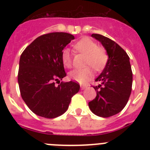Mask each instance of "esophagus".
Segmentation results:
<instances>
[{
    "label": "esophagus",
    "mask_w": 150,
    "mask_h": 150,
    "mask_svg": "<svg viewBox=\"0 0 150 150\" xmlns=\"http://www.w3.org/2000/svg\"><path fill=\"white\" fill-rule=\"evenodd\" d=\"M80 88H81L82 90H83L86 88H87V86L86 85H81V86H80Z\"/></svg>",
    "instance_id": "obj_1"
}]
</instances>
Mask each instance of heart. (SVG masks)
<instances>
[{"mask_svg":"<svg viewBox=\"0 0 150 150\" xmlns=\"http://www.w3.org/2000/svg\"><path fill=\"white\" fill-rule=\"evenodd\" d=\"M77 52L86 55L85 66H90L94 70L100 71L105 67L108 62V54L105 49L99 47L95 41L88 38H83L74 45ZM62 61L64 66L71 67L72 65V56L67 49L62 52ZM93 76V72L90 67L83 69H74L69 73L71 79L79 83H84Z\"/></svg>","mask_w":150,"mask_h":150,"instance_id":"1","label":"heart"}]
</instances>
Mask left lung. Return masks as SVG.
I'll list each match as a JSON object with an SVG mask.
<instances>
[{"instance_id":"1","label":"left lung","mask_w":150,"mask_h":150,"mask_svg":"<svg viewBox=\"0 0 150 150\" xmlns=\"http://www.w3.org/2000/svg\"><path fill=\"white\" fill-rule=\"evenodd\" d=\"M91 37L101 43L109 59L104 71L95 79L100 84L93 86L97 95L88 102V107L94 114L110 117L122 111L132 92L133 76L129 57L120 45L110 38L98 34H92Z\"/></svg>"}]
</instances>
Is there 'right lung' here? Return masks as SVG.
Here are the masks:
<instances>
[{
	"mask_svg": "<svg viewBox=\"0 0 150 150\" xmlns=\"http://www.w3.org/2000/svg\"><path fill=\"white\" fill-rule=\"evenodd\" d=\"M74 39L68 33L53 32L36 38L23 51L19 60L18 83L21 96L29 109L47 119L67 111L71 98L79 90L74 81L55 83L66 76L62 52Z\"/></svg>",
	"mask_w": 150,
	"mask_h": 150,
	"instance_id": "1",
	"label": "right lung"
}]
</instances>
